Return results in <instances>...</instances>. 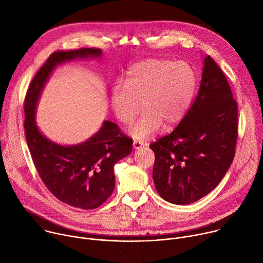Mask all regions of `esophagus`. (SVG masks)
Instances as JSON below:
<instances>
[{
	"instance_id": "1",
	"label": "esophagus",
	"mask_w": 263,
	"mask_h": 263,
	"mask_svg": "<svg viewBox=\"0 0 263 263\" xmlns=\"http://www.w3.org/2000/svg\"><path fill=\"white\" fill-rule=\"evenodd\" d=\"M142 142L141 141H138V140H134L133 141V148L134 149H137V148H140L142 146Z\"/></svg>"
}]
</instances>
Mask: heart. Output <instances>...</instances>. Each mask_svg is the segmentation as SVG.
<instances>
[{
    "mask_svg": "<svg viewBox=\"0 0 263 263\" xmlns=\"http://www.w3.org/2000/svg\"><path fill=\"white\" fill-rule=\"evenodd\" d=\"M195 87V72L185 61L146 59L132 65L125 84L111 89L110 103L117 119L129 124L139 112L141 117L132 124L128 133L143 140L159 129L175 127L189 109Z\"/></svg>",
    "mask_w": 263,
    "mask_h": 263,
    "instance_id": "heart-1",
    "label": "heart"
}]
</instances>
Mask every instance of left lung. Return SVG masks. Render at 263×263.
Instances as JSON below:
<instances>
[{
    "label": "left lung",
    "mask_w": 263,
    "mask_h": 263,
    "mask_svg": "<svg viewBox=\"0 0 263 263\" xmlns=\"http://www.w3.org/2000/svg\"><path fill=\"white\" fill-rule=\"evenodd\" d=\"M237 104L223 72L204 57L198 96L168 135L149 144L155 154L153 180L161 198L194 203L218 185L235 155Z\"/></svg>",
    "instance_id": "left-lung-1"
}]
</instances>
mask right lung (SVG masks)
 <instances>
[{
	"label": "right lung",
	"mask_w": 263,
	"mask_h": 263,
	"mask_svg": "<svg viewBox=\"0 0 263 263\" xmlns=\"http://www.w3.org/2000/svg\"><path fill=\"white\" fill-rule=\"evenodd\" d=\"M100 49L53 53L33 78L25 99V131L34 165L48 190L61 202L80 209L101 206L114 192V167L132 151L131 138L117 124L104 121L87 140L71 145L57 143L42 133L36 109L53 70L67 61L98 59Z\"/></svg>",
	"instance_id": "right-lung-1"
}]
</instances>
